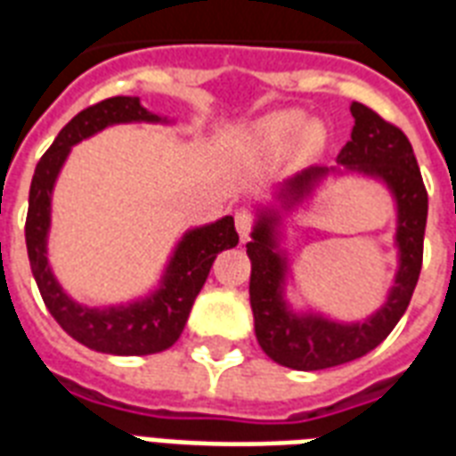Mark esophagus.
Returning a JSON list of instances; mask_svg holds the SVG:
<instances>
[{
	"label": "esophagus",
	"mask_w": 456,
	"mask_h": 456,
	"mask_svg": "<svg viewBox=\"0 0 456 456\" xmlns=\"http://www.w3.org/2000/svg\"><path fill=\"white\" fill-rule=\"evenodd\" d=\"M254 224H256V218H254L252 211H247V209L235 211V225H238L240 238H242V240L249 238V235H252V231H254Z\"/></svg>",
	"instance_id": "esophagus-1"
}]
</instances>
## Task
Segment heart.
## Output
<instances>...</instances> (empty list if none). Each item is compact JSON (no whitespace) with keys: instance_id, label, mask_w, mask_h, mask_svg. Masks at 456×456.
I'll return each mask as SVG.
<instances>
[{"instance_id":"1","label":"heart","mask_w":456,"mask_h":456,"mask_svg":"<svg viewBox=\"0 0 456 456\" xmlns=\"http://www.w3.org/2000/svg\"><path fill=\"white\" fill-rule=\"evenodd\" d=\"M302 130H305V116L297 111H281V114L268 116L256 126V137L268 150H283L285 144H290ZM299 140L302 144H309L314 140V133L306 130Z\"/></svg>"}]
</instances>
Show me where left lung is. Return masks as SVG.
Wrapping results in <instances>:
<instances>
[{
    "label": "left lung",
    "instance_id": "left-lung-1",
    "mask_svg": "<svg viewBox=\"0 0 456 456\" xmlns=\"http://www.w3.org/2000/svg\"><path fill=\"white\" fill-rule=\"evenodd\" d=\"M354 128L352 140L340 151V164L356 171L373 173L393 188L400 207L397 245L402 266L387 305L376 316L354 326H342L323 319H297L285 309L281 299L283 259L273 252V232L264 218L247 242L252 259L249 302L254 312V330L261 349L271 359L297 371H319L354 362L376 349L393 333L402 314L407 312L423 264V232L428 218V192L416 164L407 135L395 123L386 121L373 109L359 102L352 104ZM326 168H309L288 180V192L302 197Z\"/></svg>",
    "mask_w": 456,
    "mask_h": 456
}]
</instances>
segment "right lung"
Masks as SVG:
<instances>
[{"instance_id":"1","label":"right lung","mask_w":456,"mask_h":456,"mask_svg":"<svg viewBox=\"0 0 456 456\" xmlns=\"http://www.w3.org/2000/svg\"><path fill=\"white\" fill-rule=\"evenodd\" d=\"M159 121L137 97H109L73 116L35 166L26 216L28 259L35 283L56 323L85 347L107 354H157L178 340L188 323L192 302L209 276L218 252L238 245L232 216L188 232L175 249L161 290L130 306L87 309L76 305L52 276L47 266V228L52 188L70 147L111 123Z\"/></svg>"}]
</instances>
